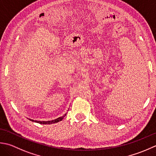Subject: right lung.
Instances as JSON below:
<instances>
[{
    "label": "right lung",
    "mask_w": 156,
    "mask_h": 156,
    "mask_svg": "<svg viewBox=\"0 0 156 156\" xmlns=\"http://www.w3.org/2000/svg\"><path fill=\"white\" fill-rule=\"evenodd\" d=\"M66 115V113L65 114L64 116H62L61 117H59V118L56 119L55 120H51V121H37V120H31V119H30V120H31V121H34L36 122H37V123H40V124H44V125H46V124H52V123H55V122H58L59 121H60V120H62L63 119H64V117Z\"/></svg>",
    "instance_id": "right-lung-1"
}]
</instances>
